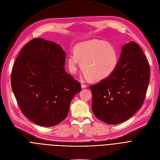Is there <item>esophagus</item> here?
<instances>
[{"label":"esophagus","mask_w":160,"mask_h":160,"mask_svg":"<svg viewBox=\"0 0 160 160\" xmlns=\"http://www.w3.org/2000/svg\"><path fill=\"white\" fill-rule=\"evenodd\" d=\"M81 87H82V89H84V88H87V85H86V84H82L81 85Z\"/></svg>","instance_id":"34e87169"}]
</instances>
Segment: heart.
I'll use <instances>...</instances> for the list:
<instances>
[{"label":"heart","instance_id":"1","mask_svg":"<svg viewBox=\"0 0 160 160\" xmlns=\"http://www.w3.org/2000/svg\"><path fill=\"white\" fill-rule=\"evenodd\" d=\"M85 78L102 80L114 71L118 62L116 49L109 43L99 40L81 42L69 55L67 63L69 71L76 74L80 66Z\"/></svg>","mask_w":160,"mask_h":160}]
</instances>
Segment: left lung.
Instances as JSON below:
<instances>
[{"label": "left lung", "instance_id": "obj_1", "mask_svg": "<svg viewBox=\"0 0 160 160\" xmlns=\"http://www.w3.org/2000/svg\"><path fill=\"white\" fill-rule=\"evenodd\" d=\"M149 79V63L141 48L134 42L126 44L111 75L90 86L94 114L108 124L128 120L142 106Z\"/></svg>", "mask_w": 160, "mask_h": 160}]
</instances>
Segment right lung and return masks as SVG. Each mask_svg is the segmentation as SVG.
<instances>
[{"label":"right lung","mask_w":160,"mask_h":160,"mask_svg":"<svg viewBox=\"0 0 160 160\" xmlns=\"http://www.w3.org/2000/svg\"><path fill=\"white\" fill-rule=\"evenodd\" d=\"M66 53L55 42L33 38L20 50L11 85L22 114L31 122L55 126L68 114L80 83L65 70Z\"/></svg>","instance_id":"obj_1"}]
</instances>
